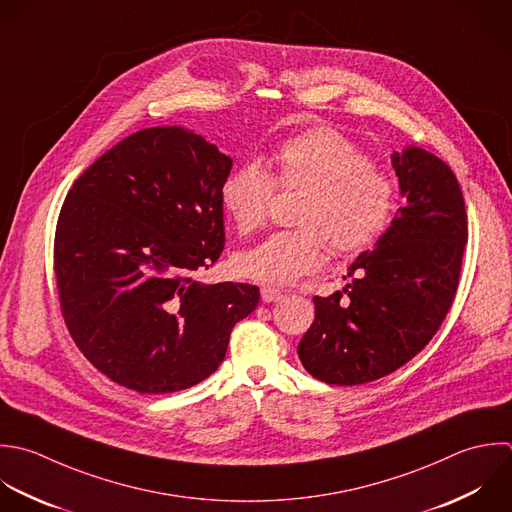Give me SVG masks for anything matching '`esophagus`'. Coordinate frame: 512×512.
I'll return each mask as SVG.
<instances>
[{
  "instance_id": "1",
  "label": "esophagus",
  "mask_w": 512,
  "mask_h": 512,
  "mask_svg": "<svg viewBox=\"0 0 512 512\" xmlns=\"http://www.w3.org/2000/svg\"><path fill=\"white\" fill-rule=\"evenodd\" d=\"M261 299H263L265 303L281 301V299H283V291H281V289H277V287H269V285H265V287H261Z\"/></svg>"
}]
</instances>
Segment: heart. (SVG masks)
<instances>
[{
    "instance_id": "1",
    "label": "heart",
    "mask_w": 512,
    "mask_h": 512,
    "mask_svg": "<svg viewBox=\"0 0 512 512\" xmlns=\"http://www.w3.org/2000/svg\"><path fill=\"white\" fill-rule=\"evenodd\" d=\"M273 175L255 159L233 167L219 189L221 205L241 235L257 231L281 189H303L293 221L235 257V271L251 281L285 285L317 271L325 241L341 255L375 247L387 233L397 189L351 139L331 127H309L281 139L271 153Z\"/></svg>"
}]
</instances>
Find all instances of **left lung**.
Returning <instances> with one entry per match:
<instances>
[{
    "label": "left lung",
    "mask_w": 512,
    "mask_h": 512,
    "mask_svg": "<svg viewBox=\"0 0 512 512\" xmlns=\"http://www.w3.org/2000/svg\"><path fill=\"white\" fill-rule=\"evenodd\" d=\"M407 197L371 253L349 267L343 291L315 297L299 359L315 379L353 387L391 375L435 337L461 277L469 221L461 185L437 155L393 153Z\"/></svg>",
    "instance_id": "1"
}]
</instances>
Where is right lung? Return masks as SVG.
<instances>
[{"label": "right lung", "mask_w": 512, "mask_h": 512, "mask_svg": "<svg viewBox=\"0 0 512 512\" xmlns=\"http://www.w3.org/2000/svg\"><path fill=\"white\" fill-rule=\"evenodd\" d=\"M231 157L181 127L141 129L89 165L55 227L61 315L85 359L141 395L189 389L221 365L259 303L247 283H197L225 247Z\"/></svg>", "instance_id": "obj_1"}]
</instances>
